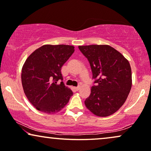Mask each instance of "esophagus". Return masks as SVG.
I'll use <instances>...</instances> for the list:
<instances>
[{
    "label": "esophagus",
    "instance_id": "1",
    "mask_svg": "<svg viewBox=\"0 0 151 151\" xmlns=\"http://www.w3.org/2000/svg\"><path fill=\"white\" fill-rule=\"evenodd\" d=\"M75 89L76 90H80V86H78V87H76Z\"/></svg>",
    "mask_w": 151,
    "mask_h": 151
}]
</instances>
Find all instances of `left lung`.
I'll use <instances>...</instances> for the list:
<instances>
[{
  "mask_svg": "<svg viewBox=\"0 0 151 151\" xmlns=\"http://www.w3.org/2000/svg\"><path fill=\"white\" fill-rule=\"evenodd\" d=\"M88 59L96 86L85 101V106L99 117H107L120 109L131 90L132 80L129 61L108 45L78 46Z\"/></svg>",
  "mask_w": 151,
  "mask_h": 151,
  "instance_id": "1",
  "label": "left lung"
}]
</instances>
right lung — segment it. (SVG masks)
<instances>
[{"mask_svg": "<svg viewBox=\"0 0 151 151\" xmlns=\"http://www.w3.org/2000/svg\"><path fill=\"white\" fill-rule=\"evenodd\" d=\"M74 52L68 45H45L29 56L22 66L24 94L39 111L54 114L68 104L73 92L62 81L61 68Z\"/></svg>", "mask_w": 151, "mask_h": 151, "instance_id": "obj_1", "label": "right lung"}]
</instances>
